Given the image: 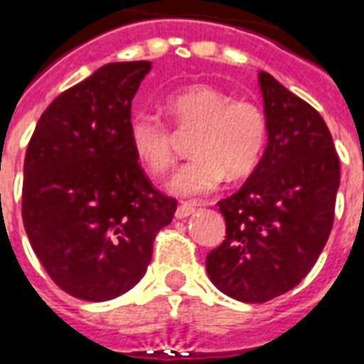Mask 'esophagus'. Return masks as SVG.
Segmentation results:
<instances>
[{
	"label": "esophagus",
	"mask_w": 364,
	"mask_h": 364,
	"mask_svg": "<svg viewBox=\"0 0 364 364\" xmlns=\"http://www.w3.org/2000/svg\"><path fill=\"white\" fill-rule=\"evenodd\" d=\"M195 210H196L195 204L183 203L177 206V210H175V218H177V220H185V218L193 216V214H195Z\"/></svg>",
	"instance_id": "obj_1"
}]
</instances>
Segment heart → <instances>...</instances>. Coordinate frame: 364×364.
<instances>
[{"mask_svg":"<svg viewBox=\"0 0 364 364\" xmlns=\"http://www.w3.org/2000/svg\"><path fill=\"white\" fill-rule=\"evenodd\" d=\"M164 107L179 131H193L191 158L169 181L179 196L208 195L225 175L241 179L255 171L264 154L268 121L262 107L247 98L212 85H189L169 94ZM129 144L136 160L154 175H164L175 161V133L150 112H136L129 119Z\"/></svg>","mask_w":364,"mask_h":364,"instance_id":"b5f03b06","label":"heart"}]
</instances>
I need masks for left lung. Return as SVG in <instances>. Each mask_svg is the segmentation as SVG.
<instances>
[{"instance_id": "obj_1", "label": "left lung", "mask_w": 364, "mask_h": 364, "mask_svg": "<svg viewBox=\"0 0 364 364\" xmlns=\"http://www.w3.org/2000/svg\"><path fill=\"white\" fill-rule=\"evenodd\" d=\"M268 144L235 195L218 203L225 239L206 257L212 284L266 303L301 284L330 237L340 158L324 119L270 73H258Z\"/></svg>"}]
</instances>
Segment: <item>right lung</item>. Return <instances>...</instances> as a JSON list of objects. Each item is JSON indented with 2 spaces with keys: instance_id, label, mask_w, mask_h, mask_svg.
<instances>
[{
  "instance_id": "1",
  "label": "right lung",
  "mask_w": 364,
  "mask_h": 364,
  "mask_svg": "<svg viewBox=\"0 0 364 364\" xmlns=\"http://www.w3.org/2000/svg\"><path fill=\"white\" fill-rule=\"evenodd\" d=\"M150 61L107 63L59 94L24 158L23 222L50 278L109 301L141 282L177 203L152 187L129 144L131 104Z\"/></svg>"
}]
</instances>
